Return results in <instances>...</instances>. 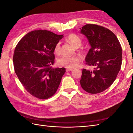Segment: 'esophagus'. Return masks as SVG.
I'll return each instance as SVG.
<instances>
[{"instance_id": "obj_1", "label": "esophagus", "mask_w": 133, "mask_h": 133, "mask_svg": "<svg viewBox=\"0 0 133 133\" xmlns=\"http://www.w3.org/2000/svg\"><path fill=\"white\" fill-rule=\"evenodd\" d=\"M73 70V69H71V68H66V71H70Z\"/></svg>"}]
</instances>
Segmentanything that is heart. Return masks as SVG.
<instances>
[{"label": "heart", "instance_id": "heart-1", "mask_svg": "<svg viewBox=\"0 0 133 133\" xmlns=\"http://www.w3.org/2000/svg\"><path fill=\"white\" fill-rule=\"evenodd\" d=\"M66 41L76 47L78 48L81 46L82 41L78 35L75 34H70L66 37ZM54 52L57 54H59L61 52V45L58 42L55 44L54 48ZM81 62V58L79 55H75L73 56H62L60 57L57 63L59 66L65 67L67 68H74L79 65Z\"/></svg>", "mask_w": 133, "mask_h": 133}]
</instances>
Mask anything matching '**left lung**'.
Here are the masks:
<instances>
[{
	"mask_svg": "<svg viewBox=\"0 0 133 133\" xmlns=\"http://www.w3.org/2000/svg\"><path fill=\"white\" fill-rule=\"evenodd\" d=\"M81 33L91 45L85 64L94 68L83 69L80 85L90 94L100 93L113 83L119 73L122 63V46L116 35L102 26L88 24L82 27Z\"/></svg>",
	"mask_w": 133,
	"mask_h": 133,
	"instance_id": "obj_1",
	"label": "left lung"
}]
</instances>
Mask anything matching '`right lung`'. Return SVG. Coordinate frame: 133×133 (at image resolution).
Here are the masks:
<instances>
[{
	"label": "right lung",
	"mask_w": 133,
	"mask_h": 133,
	"mask_svg": "<svg viewBox=\"0 0 133 133\" xmlns=\"http://www.w3.org/2000/svg\"><path fill=\"white\" fill-rule=\"evenodd\" d=\"M63 35L37 30L20 40L13 55L16 74L25 89L40 99H47L57 91L65 68H52L54 48Z\"/></svg>",
	"instance_id": "1"
}]
</instances>
